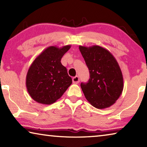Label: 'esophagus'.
Listing matches in <instances>:
<instances>
[{
	"label": "esophagus",
	"instance_id": "34e87169",
	"mask_svg": "<svg viewBox=\"0 0 147 147\" xmlns=\"http://www.w3.org/2000/svg\"><path fill=\"white\" fill-rule=\"evenodd\" d=\"M79 82H80V79H79V77L78 76H76L75 77H73V84H78Z\"/></svg>",
	"mask_w": 147,
	"mask_h": 147
}]
</instances>
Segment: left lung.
<instances>
[{"label":"left lung","instance_id":"8db88e82","mask_svg":"<svg viewBox=\"0 0 147 147\" xmlns=\"http://www.w3.org/2000/svg\"><path fill=\"white\" fill-rule=\"evenodd\" d=\"M90 74L88 83H81L87 100L94 108L104 109L115 103L123 90V77L112 54L100 46H79Z\"/></svg>","mask_w":147,"mask_h":147}]
</instances>
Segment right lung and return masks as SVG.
Instances as JSON below:
<instances>
[{
  "instance_id": "right-lung-1",
  "label": "right lung",
  "mask_w": 147,
  "mask_h": 147,
  "mask_svg": "<svg viewBox=\"0 0 147 147\" xmlns=\"http://www.w3.org/2000/svg\"><path fill=\"white\" fill-rule=\"evenodd\" d=\"M71 47H49L32 62L26 74V86L37 102L53 104L71 86L72 78L61 63V58Z\"/></svg>"
}]
</instances>
